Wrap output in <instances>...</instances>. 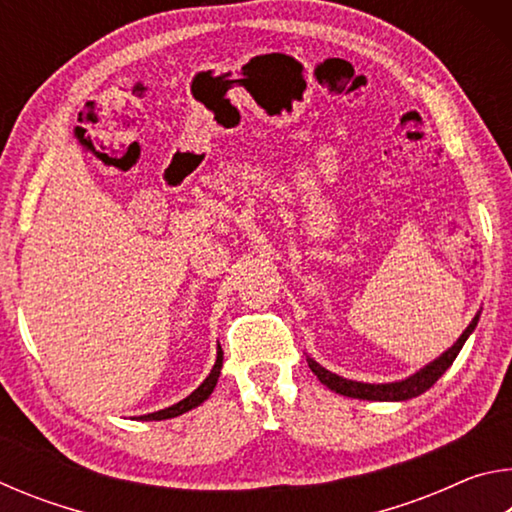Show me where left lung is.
<instances>
[{"mask_svg": "<svg viewBox=\"0 0 512 512\" xmlns=\"http://www.w3.org/2000/svg\"><path fill=\"white\" fill-rule=\"evenodd\" d=\"M479 316L476 314L472 318V323L467 325L465 332L458 336V341L449 348L447 352L440 354L436 361H431L429 366H424L422 370L415 372V375L406 377L402 381H391V384H363V381H352V379H345L334 375V372L325 370L320 363H316L314 359L307 357V363L314 375L320 379V384H325L329 391L345 395V397H357V400H372V402H404V400H411V397H418L424 391H429V388L436 384V381L445 375V370L452 366L454 359L458 357V352L467 341V336L474 332L476 323H479Z\"/></svg>", "mask_w": 512, "mask_h": 512, "instance_id": "8db88e82", "label": "left lung"}]
</instances>
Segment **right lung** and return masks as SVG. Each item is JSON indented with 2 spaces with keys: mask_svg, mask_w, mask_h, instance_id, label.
I'll list each match as a JSON object with an SVG mask.
<instances>
[{
  "mask_svg": "<svg viewBox=\"0 0 512 512\" xmlns=\"http://www.w3.org/2000/svg\"><path fill=\"white\" fill-rule=\"evenodd\" d=\"M221 366H223V350L219 345V350H216V363L210 375H207V379L203 381L201 386L196 388V391L192 395H187L185 400H180L178 404L169 406V409H162V411H155V413H149V415H140V420H167V418H176V415H183L187 411L196 409V406H201L207 397L212 395L216 381H219V375H221Z\"/></svg>",
  "mask_w": 512,
  "mask_h": 512,
  "instance_id": "add662e5",
  "label": "right lung"
}]
</instances>
